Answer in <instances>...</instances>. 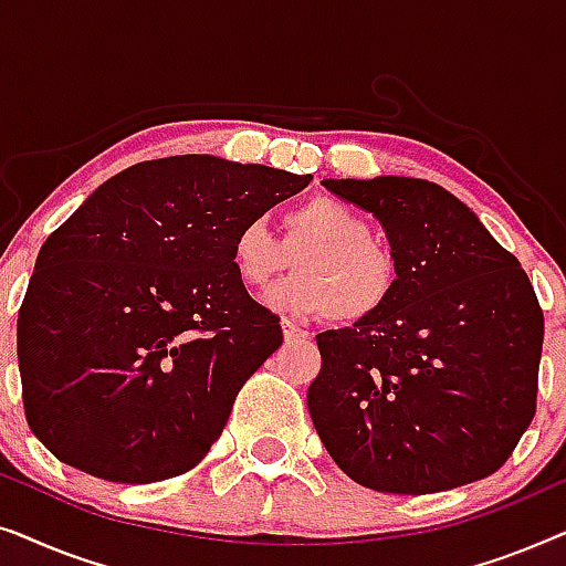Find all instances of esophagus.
<instances>
[{
  "instance_id": "1",
  "label": "esophagus",
  "mask_w": 566,
  "mask_h": 566,
  "mask_svg": "<svg viewBox=\"0 0 566 566\" xmlns=\"http://www.w3.org/2000/svg\"><path fill=\"white\" fill-rule=\"evenodd\" d=\"M283 337H285V343H304V339H308V332L306 329H301V327H296V324L293 322H289L285 319L283 324Z\"/></svg>"
}]
</instances>
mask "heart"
<instances>
[{
    "mask_svg": "<svg viewBox=\"0 0 566 566\" xmlns=\"http://www.w3.org/2000/svg\"><path fill=\"white\" fill-rule=\"evenodd\" d=\"M291 258L296 273L268 293L277 312L355 324L397 293V258L376 242L366 216L337 198L319 196L285 211L281 239L260 219L242 223L231 239V265L252 291H265Z\"/></svg>",
    "mask_w": 566,
    "mask_h": 566,
    "instance_id": "obj_1",
    "label": "heart"
}]
</instances>
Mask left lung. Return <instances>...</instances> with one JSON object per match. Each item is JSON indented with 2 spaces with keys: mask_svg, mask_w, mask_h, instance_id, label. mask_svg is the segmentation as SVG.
<instances>
[{
  "mask_svg": "<svg viewBox=\"0 0 566 566\" xmlns=\"http://www.w3.org/2000/svg\"><path fill=\"white\" fill-rule=\"evenodd\" d=\"M324 188L381 221L399 265L381 312L316 335L322 370L306 401L324 448L376 492L494 474L536 415L544 312L521 262L436 182Z\"/></svg>",
  "mask_w": 566,
  "mask_h": 566,
  "instance_id": "left-lung-1",
  "label": "left lung"
}]
</instances>
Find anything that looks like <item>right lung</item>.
<instances>
[{
    "instance_id": "add662e5",
    "label": "right lung",
    "mask_w": 566,
    "mask_h": 566,
    "mask_svg": "<svg viewBox=\"0 0 566 566\" xmlns=\"http://www.w3.org/2000/svg\"><path fill=\"white\" fill-rule=\"evenodd\" d=\"M308 182L211 154L151 159L99 185L45 239L18 363L30 430L59 461L120 484L203 461L283 343L281 319L237 277L231 239Z\"/></svg>"
}]
</instances>
